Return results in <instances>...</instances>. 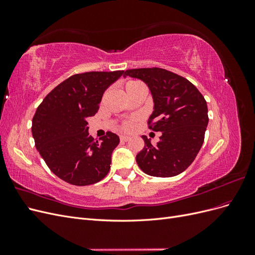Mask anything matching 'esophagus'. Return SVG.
Masks as SVG:
<instances>
[{
  "label": "esophagus",
  "instance_id": "1",
  "mask_svg": "<svg viewBox=\"0 0 255 255\" xmlns=\"http://www.w3.org/2000/svg\"><path fill=\"white\" fill-rule=\"evenodd\" d=\"M120 140H121V141H128V140H129V137H128V136L122 135V136H120Z\"/></svg>",
  "mask_w": 255,
  "mask_h": 255
}]
</instances>
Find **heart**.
Masks as SVG:
<instances>
[{
  "instance_id": "heart-1",
  "label": "heart",
  "mask_w": 255,
  "mask_h": 255,
  "mask_svg": "<svg viewBox=\"0 0 255 255\" xmlns=\"http://www.w3.org/2000/svg\"><path fill=\"white\" fill-rule=\"evenodd\" d=\"M137 85H140V83H139V82H135V81H129V82H128V83L126 84V90H128V89H130V88H133V87L137 86ZM133 127H134V126H133V122L126 121V122L122 125L121 128H122L123 130H127V132H129V130L133 129Z\"/></svg>"
}]
</instances>
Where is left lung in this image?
I'll return each instance as SVG.
<instances>
[{
    "label": "left lung",
    "mask_w": 255,
    "mask_h": 255,
    "mask_svg": "<svg viewBox=\"0 0 255 255\" xmlns=\"http://www.w3.org/2000/svg\"><path fill=\"white\" fill-rule=\"evenodd\" d=\"M123 76L148 85L154 102L149 128L161 132L156 145L142 136L144 148L136 155L138 166L152 176L182 173L195 160L204 141L208 123L204 97L188 80L161 68L130 69Z\"/></svg>",
    "instance_id": "1"
}]
</instances>
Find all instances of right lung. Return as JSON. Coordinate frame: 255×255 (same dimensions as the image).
<instances>
[{"mask_svg": "<svg viewBox=\"0 0 255 255\" xmlns=\"http://www.w3.org/2000/svg\"><path fill=\"white\" fill-rule=\"evenodd\" d=\"M122 74L123 71L74 74L38 106L32 121L36 149L59 179L86 186L109 173L119 137L107 132L99 141L94 140L86 119L97 114L104 91Z\"/></svg>", "mask_w": 255, "mask_h": 255, "instance_id": "obj_1", "label": "right lung"}]
</instances>
